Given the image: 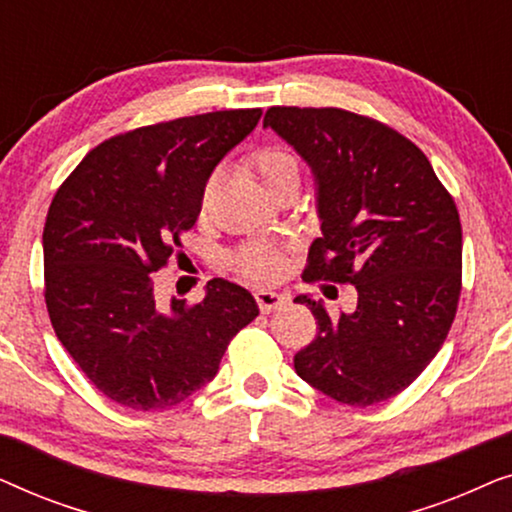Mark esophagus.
Wrapping results in <instances>:
<instances>
[{
	"instance_id": "34e87169",
	"label": "esophagus",
	"mask_w": 512,
	"mask_h": 512,
	"mask_svg": "<svg viewBox=\"0 0 512 512\" xmlns=\"http://www.w3.org/2000/svg\"><path fill=\"white\" fill-rule=\"evenodd\" d=\"M256 296V303H258V310L263 314H270L279 310V307L289 303V296H284V293H277V291H268V289H261L254 293Z\"/></svg>"
}]
</instances>
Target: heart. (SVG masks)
<instances>
[{"label":"heart","mask_w":512,"mask_h":512,"mask_svg":"<svg viewBox=\"0 0 512 512\" xmlns=\"http://www.w3.org/2000/svg\"><path fill=\"white\" fill-rule=\"evenodd\" d=\"M247 163L251 170L258 174V179L263 181L265 188H275L286 179H300V160L289 146L282 144H268L258 146L249 153ZM216 191V174H212L205 181L200 193V209H207L209 202L214 198ZM233 265L240 275L256 279V282H272L282 275L284 268V251L277 244L265 242V240H251L242 244L240 249H235Z\"/></svg>","instance_id":"obj_1"}]
</instances>
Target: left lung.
I'll return each mask as SVG.
<instances>
[{"label": "left lung", "mask_w": 512, "mask_h": 512, "mask_svg": "<svg viewBox=\"0 0 512 512\" xmlns=\"http://www.w3.org/2000/svg\"><path fill=\"white\" fill-rule=\"evenodd\" d=\"M319 184L321 237L305 282L354 284L356 310L331 317L298 296L317 335L293 356L296 373L335 401L366 408L401 394L450 333L461 296V221L450 191L415 142L338 107H270Z\"/></svg>", "instance_id": "left-lung-1"}]
</instances>
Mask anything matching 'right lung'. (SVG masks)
Segmentation results:
<instances>
[{"mask_svg": "<svg viewBox=\"0 0 512 512\" xmlns=\"http://www.w3.org/2000/svg\"><path fill=\"white\" fill-rule=\"evenodd\" d=\"M261 109L144 125L104 139L62 181L44 226V298L53 331L111 401L165 410L214 380L237 331L258 317L228 279L195 305L156 300L153 272L179 254L216 163Z\"/></svg>", "mask_w": 512, "mask_h": 512, "instance_id": "add662e5", "label": "right lung"}]
</instances>
